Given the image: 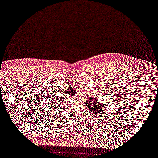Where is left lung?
<instances>
[{"instance_id":"obj_1","label":"left lung","mask_w":158,"mask_h":158,"mask_svg":"<svg viewBox=\"0 0 158 158\" xmlns=\"http://www.w3.org/2000/svg\"><path fill=\"white\" fill-rule=\"evenodd\" d=\"M86 102V107L90 110L93 117H94V115L96 117V115H98V113H102V111H103L102 106L99 104L98 101L96 100V98H94L93 96L89 98L87 100V102Z\"/></svg>"}]
</instances>
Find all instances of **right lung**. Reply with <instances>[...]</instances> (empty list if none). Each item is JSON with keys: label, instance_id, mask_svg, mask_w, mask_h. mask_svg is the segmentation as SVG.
I'll list each match as a JSON object with an SVG mask.
<instances>
[{"label": "right lung", "instance_id": "add662e5", "mask_svg": "<svg viewBox=\"0 0 158 158\" xmlns=\"http://www.w3.org/2000/svg\"><path fill=\"white\" fill-rule=\"evenodd\" d=\"M53 104H54V105H55V104H57V103H55V101H54V102H53V103H52Z\"/></svg>", "mask_w": 158, "mask_h": 158}]
</instances>
